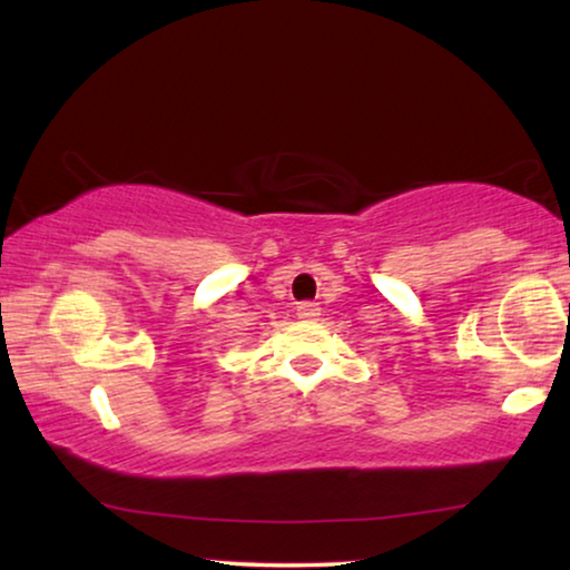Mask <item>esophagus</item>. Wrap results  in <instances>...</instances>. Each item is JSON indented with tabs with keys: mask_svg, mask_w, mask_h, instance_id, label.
Wrapping results in <instances>:
<instances>
[{
	"mask_svg": "<svg viewBox=\"0 0 570 570\" xmlns=\"http://www.w3.org/2000/svg\"><path fill=\"white\" fill-rule=\"evenodd\" d=\"M318 316H321L318 303H301V305H298V318H303V321H316Z\"/></svg>",
	"mask_w": 570,
	"mask_h": 570,
	"instance_id": "1",
	"label": "esophagus"
}]
</instances>
